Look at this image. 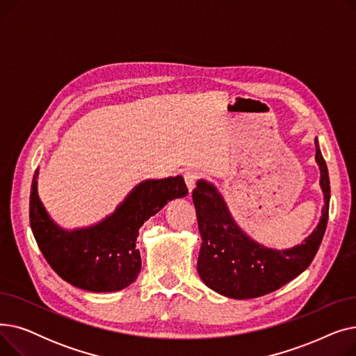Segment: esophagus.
<instances>
[{"label": "esophagus", "mask_w": 356, "mask_h": 356, "mask_svg": "<svg viewBox=\"0 0 356 356\" xmlns=\"http://www.w3.org/2000/svg\"><path fill=\"white\" fill-rule=\"evenodd\" d=\"M183 177H184V181H186V186H188L189 192H192V191H193V188H195V183H196L197 177H199V176H197V173H195V172L189 170V172H184Z\"/></svg>", "instance_id": "1"}]
</instances>
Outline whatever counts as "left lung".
<instances>
[{"label": "left lung", "mask_w": 356, "mask_h": 356, "mask_svg": "<svg viewBox=\"0 0 356 356\" xmlns=\"http://www.w3.org/2000/svg\"><path fill=\"white\" fill-rule=\"evenodd\" d=\"M314 143L325 207L316 229L293 248L278 251L251 239L236 225L215 186L197 181L192 193L202 236L197 273L209 289L236 300L261 297L283 287L310 266L326 231L330 200L327 165L317 138Z\"/></svg>", "instance_id": "1"}]
</instances>
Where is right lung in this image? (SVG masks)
Wrapping results in <instances>:
<instances>
[{"instance_id":"1","label":"right lung","mask_w":356,"mask_h":356,"mask_svg":"<svg viewBox=\"0 0 356 356\" xmlns=\"http://www.w3.org/2000/svg\"><path fill=\"white\" fill-rule=\"evenodd\" d=\"M35 170L30 193V225L50 267L82 290L118 291L136 282L141 270L138 229L167 202L188 195L181 176L144 180L115 212L89 228L66 231L50 219L37 195Z\"/></svg>"}]
</instances>
